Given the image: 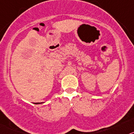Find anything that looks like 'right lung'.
I'll return each instance as SVG.
<instances>
[{"instance_id": "right-lung-1", "label": "right lung", "mask_w": 134, "mask_h": 134, "mask_svg": "<svg viewBox=\"0 0 134 134\" xmlns=\"http://www.w3.org/2000/svg\"><path fill=\"white\" fill-rule=\"evenodd\" d=\"M41 103H43V102H41ZM40 102H36V103H34V104H41Z\"/></svg>"}]
</instances>
